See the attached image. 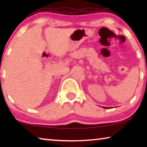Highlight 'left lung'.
I'll return each instance as SVG.
<instances>
[{
  "label": "left lung",
  "instance_id": "obj_1",
  "mask_svg": "<svg viewBox=\"0 0 147 147\" xmlns=\"http://www.w3.org/2000/svg\"><path fill=\"white\" fill-rule=\"evenodd\" d=\"M104 108H107V109H109L110 108V107H103Z\"/></svg>",
  "mask_w": 147,
  "mask_h": 147
}]
</instances>
